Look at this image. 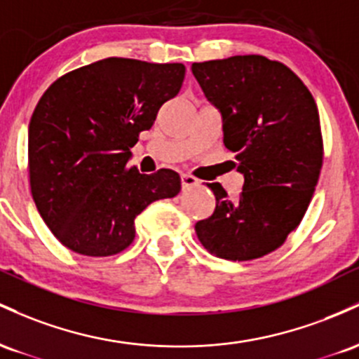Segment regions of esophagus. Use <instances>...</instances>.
Here are the masks:
<instances>
[{
  "label": "esophagus",
  "instance_id": "1",
  "mask_svg": "<svg viewBox=\"0 0 359 359\" xmlns=\"http://www.w3.org/2000/svg\"><path fill=\"white\" fill-rule=\"evenodd\" d=\"M200 181L195 178V176L191 175H187V172H183L181 175V187H183V190H187V188H193V187H198Z\"/></svg>",
  "mask_w": 359,
  "mask_h": 359
}]
</instances>
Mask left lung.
Wrapping results in <instances>:
<instances>
[{
  "label": "left lung",
  "instance_id": "left-lung-1",
  "mask_svg": "<svg viewBox=\"0 0 359 359\" xmlns=\"http://www.w3.org/2000/svg\"><path fill=\"white\" fill-rule=\"evenodd\" d=\"M191 71L222 111L224 144L244 175L236 198L207 183L217 203L195 224L196 236L217 257L257 259L287 241L312 200L324 159L316 100L288 66L264 55L193 62Z\"/></svg>",
  "mask_w": 359,
  "mask_h": 359
}]
</instances>
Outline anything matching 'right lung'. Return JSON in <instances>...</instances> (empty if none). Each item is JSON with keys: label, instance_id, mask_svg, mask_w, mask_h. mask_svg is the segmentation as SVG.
<instances>
[{"label": "right lung", "instance_id": "add662e5", "mask_svg": "<svg viewBox=\"0 0 359 359\" xmlns=\"http://www.w3.org/2000/svg\"><path fill=\"white\" fill-rule=\"evenodd\" d=\"M180 62L107 57L60 76L39 100L28 126V176L40 217L55 239L83 256L122 252L135 217L172 198L180 175H142L130 147L184 79Z\"/></svg>", "mask_w": 359, "mask_h": 359}]
</instances>
